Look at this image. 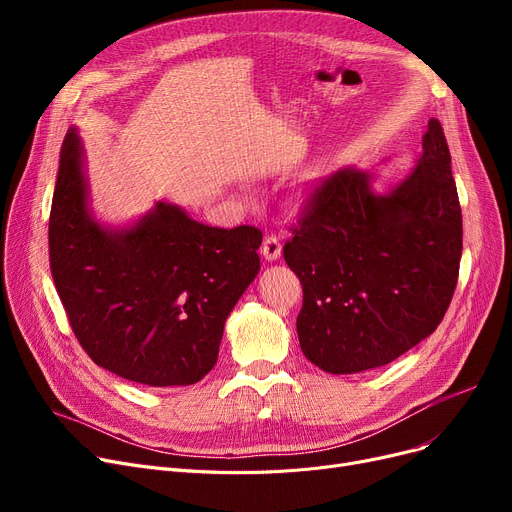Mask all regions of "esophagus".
I'll return each mask as SVG.
<instances>
[{
  "label": "esophagus",
  "mask_w": 512,
  "mask_h": 512,
  "mask_svg": "<svg viewBox=\"0 0 512 512\" xmlns=\"http://www.w3.org/2000/svg\"><path fill=\"white\" fill-rule=\"evenodd\" d=\"M261 255L265 261H278L282 257V242L276 236H265L261 245Z\"/></svg>",
  "instance_id": "1"
}]
</instances>
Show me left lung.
<instances>
[{
  "label": "left lung",
  "mask_w": 512,
  "mask_h": 512,
  "mask_svg": "<svg viewBox=\"0 0 512 512\" xmlns=\"http://www.w3.org/2000/svg\"><path fill=\"white\" fill-rule=\"evenodd\" d=\"M375 180L353 166L332 174L284 247L303 284L301 351L336 375L386 365L425 340L459 276L463 215L442 124L427 122L405 178L388 191Z\"/></svg>",
  "instance_id": "obj_1"
}]
</instances>
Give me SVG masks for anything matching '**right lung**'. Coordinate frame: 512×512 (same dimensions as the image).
Here are the masks:
<instances>
[{
	"mask_svg": "<svg viewBox=\"0 0 512 512\" xmlns=\"http://www.w3.org/2000/svg\"><path fill=\"white\" fill-rule=\"evenodd\" d=\"M261 238L253 226L201 224L170 201L126 224H103L91 207L83 139L68 128L49 263L70 326L99 367L153 388L203 380L230 311L259 274Z\"/></svg>",
	"mask_w": 512,
	"mask_h": 512,
	"instance_id": "1",
	"label": "right lung"
}]
</instances>
